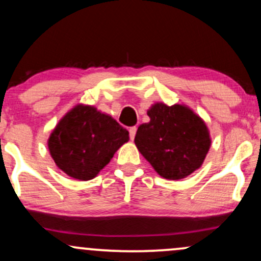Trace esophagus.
I'll return each mask as SVG.
<instances>
[{
    "mask_svg": "<svg viewBox=\"0 0 261 261\" xmlns=\"http://www.w3.org/2000/svg\"><path fill=\"white\" fill-rule=\"evenodd\" d=\"M136 131H137L136 126H133V127H130V130H128V134H130V140H133V141H134L135 136H136Z\"/></svg>",
    "mask_w": 261,
    "mask_h": 261,
    "instance_id": "obj_1",
    "label": "esophagus"
}]
</instances>
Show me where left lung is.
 <instances>
[{"label":"left lung","instance_id":"obj_1","mask_svg":"<svg viewBox=\"0 0 261 261\" xmlns=\"http://www.w3.org/2000/svg\"><path fill=\"white\" fill-rule=\"evenodd\" d=\"M149 122L140 125L135 145L164 179L187 178L202 166L211 146L205 121L181 104L155 103L147 110Z\"/></svg>","mask_w":261,"mask_h":261}]
</instances>
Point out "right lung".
Instances as JSON below:
<instances>
[{"mask_svg":"<svg viewBox=\"0 0 261 261\" xmlns=\"http://www.w3.org/2000/svg\"><path fill=\"white\" fill-rule=\"evenodd\" d=\"M128 141V131L97 108L77 104L56 125L47 140L54 162L79 180H91Z\"/></svg>","mask_w":261,"mask_h":261,"instance_id":"1","label":"right lung"}]
</instances>
